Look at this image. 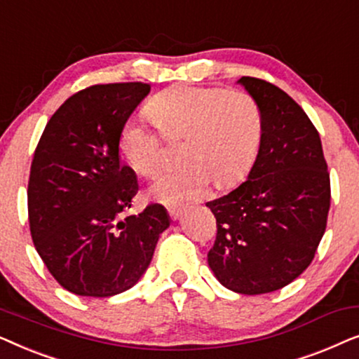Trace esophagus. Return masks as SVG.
<instances>
[{
	"label": "esophagus",
	"instance_id": "obj_1",
	"mask_svg": "<svg viewBox=\"0 0 359 359\" xmlns=\"http://www.w3.org/2000/svg\"><path fill=\"white\" fill-rule=\"evenodd\" d=\"M168 212H170V217L173 220H178L181 215L184 212V208L183 205H173V208H168Z\"/></svg>",
	"mask_w": 359,
	"mask_h": 359
}]
</instances>
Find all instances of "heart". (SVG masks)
<instances>
[{"mask_svg":"<svg viewBox=\"0 0 359 359\" xmlns=\"http://www.w3.org/2000/svg\"><path fill=\"white\" fill-rule=\"evenodd\" d=\"M145 112L165 137L184 139L181 158L186 163L158 176L150 188L161 203L198 198L214 180L219 186L238 183L257 160L263 119L257 102L245 93L171 86L151 97ZM117 149L142 176H154L163 165L161 137L137 119L122 126Z\"/></svg>","mask_w":359,"mask_h":359,"instance_id":"b5f03b06","label":"heart"}]
</instances>
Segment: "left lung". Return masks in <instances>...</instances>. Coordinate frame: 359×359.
Instances as JSON below:
<instances>
[{"label":"left lung","instance_id":"obj_1","mask_svg":"<svg viewBox=\"0 0 359 359\" xmlns=\"http://www.w3.org/2000/svg\"><path fill=\"white\" fill-rule=\"evenodd\" d=\"M263 139L247 181L205 205L217 220L209 268L238 294L278 291L306 271L327 227L330 175L320 135L287 93L252 76Z\"/></svg>","mask_w":359,"mask_h":359}]
</instances>
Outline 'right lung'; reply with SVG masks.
I'll list each match as a JSON object with an SVG mask.
<instances>
[{"instance_id":"obj_1","label":"right lung","mask_w":359,"mask_h":359,"mask_svg":"<svg viewBox=\"0 0 359 359\" xmlns=\"http://www.w3.org/2000/svg\"><path fill=\"white\" fill-rule=\"evenodd\" d=\"M147 83H111L78 91L47 122L31 165L29 225L37 253L62 287L111 297L147 271L160 233L170 227L161 204L122 217L139 191L121 163L117 139Z\"/></svg>"}]
</instances>
